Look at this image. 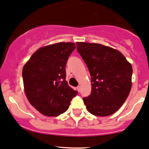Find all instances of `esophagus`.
I'll return each instance as SVG.
<instances>
[{
  "instance_id": "1",
  "label": "esophagus",
  "mask_w": 149,
  "mask_h": 149,
  "mask_svg": "<svg viewBox=\"0 0 149 149\" xmlns=\"http://www.w3.org/2000/svg\"><path fill=\"white\" fill-rule=\"evenodd\" d=\"M77 91L79 92H79H80V87H79V86H78V87H77Z\"/></svg>"
}]
</instances>
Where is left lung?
I'll list each match as a JSON object with an SVG mask.
<instances>
[{
  "label": "left lung",
  "instance_id": "left-lung-1",
  "mask_svg": "<svg viewBox=\"0 0 149 149\" xmlns=\"http://www.w3.org/2000/svg\"><path fill=\"white\" fill-rule=\"evenodd\" d=\"M77 49L91 76V94L83 97L87 110L97 116L113 114L131 91V64L120 52L102 44L77 42Z\"/></svg>",
  "mask_w": 149,
  "mask_h": 149
}]
</instances>
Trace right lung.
Segmentation results:
<instances>
[{
    "label": "right lung",
    "mask_w": 149,
    "mask_h": 149,
    "mask_svg": "<svg viewBox=\"0 0 149 149\" xmlns=\"http://www.w3.org/2000/svg\"><path fill=\"white\" fill-rule=\"evenodd\" d=\"M75 48V44L71 42L41 47L23 68L26 95L29 102L44 116L64 113L77 95L65 80L66 64Z\"/></svg>",
    "instance_id": "1"
}]
</instances>
